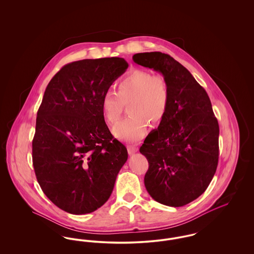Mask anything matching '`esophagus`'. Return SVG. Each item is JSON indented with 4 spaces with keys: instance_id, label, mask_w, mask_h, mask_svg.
I'll return each instance as SVG.
<instances>
[{
    "instance_id": "obj_1",
    "label": "esophagus",
    "mask_w": 254,
    "mask_h": 254,
    "mask_svg": "<svg viewBox=\"0 0 254 254\" xmlns=\"http://www.w3.org/2000/svg\"><path fill=\"white\" fill-rule=\"evenodd\" d=\"M137 150H138L137 146H134V145H128L127 146V151H128L129 154H133V153L137 152Z\"/></svg>"
}]
</instances>
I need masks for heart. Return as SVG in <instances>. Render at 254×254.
Here are the masks:
<instances>
[{"instance_id": "1", "label": "heart", "mask_w": 254, "mask_h": 254, "mask_svg": "<svg viewBox=\"0 0 254 254\" xmlns=\"http://www.w3.org/2000/svg\"><path fill=\"white\" fill-rule=\"evenodd\" d=\"M128 103L130 115L117 124L112 132L122 141L136 143L145 137L147 121L159 124L168 113L170 90L167 79L142 69L128 73L118 82L117 92L108 90L102 97L101 107L107 122L113 125L119 121Z\"/></svg>"}]
</instances>
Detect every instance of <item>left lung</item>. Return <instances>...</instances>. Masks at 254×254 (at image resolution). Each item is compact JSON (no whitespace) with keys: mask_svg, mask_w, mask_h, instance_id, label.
Instances as JSON below:
<instances>
[{"mask_svg":"<svg viewBox=\"0 0 254 254\" xmlns=\"http://www.w3.org/2000/svg\"><path fill=\"white\" fill-rule=\"evenodd\" d=\"M133 62L161 73L170 90L169 110L140 152L148 161L147 192L158 203L183 206L205 192L217 169L219 125L209 97L169 54L137 53Z\"/></svg>","mask_w":254,"mask_h":254,"instance_id":"1","label":"left lung"}]
</instances>
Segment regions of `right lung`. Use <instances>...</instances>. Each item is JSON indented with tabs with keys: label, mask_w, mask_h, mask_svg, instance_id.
I'll list each match as a JSON object with an SVG mask.
<instances>
[{
	"label": "right lung",
	"mask_w": 254,
	"mask_h": 254,
	"mask_svg": "<svg viewBox=\"0 0 254 254\" xmlns=\"http://www.w3.org/2000/svg\"><path fill=\"white\" fill-rule=\"evenodd\" d=\"M127 67L118 57L73 62L46 88L37 112L33 167L44 193L66 212L86 214L104 205L127 160L101 107L104 93Z\"/></svg>",
	"instance_id": "add662e5"
}]
</instances>
